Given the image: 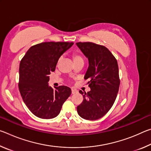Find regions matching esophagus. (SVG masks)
<instances>
[{"instance_id":"34e87169","label":"esophagus","mask_w":151,"mask_h":151,"mask_svg":"<svg viewBox=\"0 0 151 151\" xmlns=\"http://www.w3.org/2000/svg\"><path fill=\"white\" fill-rule=\"evenodd\" d=\"M71 91H72V94H75V93H76V91L74 90V89H72V90H71Z\"/></svg>"}]
</instances>
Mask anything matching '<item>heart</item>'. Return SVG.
I'll use <instances>...</instances> for the list:
<instances>
[{
  "instance_id": "b5f03b06",
  "label": "heart",
  "mask_w": 151,
  "mask_h": 151,
  "mask_svg": "<svg viewBox=\"0 0 151 151\" xmlns=\"http://www.w3.org/2000/svg\"><path fill=\"white\" fill-rule=\"evenodd\" d=\"M72 58L73 60L74 61V63H84V59L82 56L79 54L78 52H74L73 54L72 55ZM62 60V57H60L59 59L58 60V63L60 62V60Z\"/></svg>"
}]
</instances>
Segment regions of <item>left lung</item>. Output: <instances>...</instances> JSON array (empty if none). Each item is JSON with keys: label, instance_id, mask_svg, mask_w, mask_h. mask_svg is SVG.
Segmentation results:
<instances>
[{"label": "left lung", "instance_id": "obj_1", "mask_svg": "<svg viewBox=\"0 0 151 151\" xmlns=\"http://www.w3.org/2000/svg\"><path fill=\"white\" fill-rule=\"evenodd\" d=\"M88 60L85 75L91 91L83 94V101L77 106L81 118L94 121L108 112L115 101L119 92L120 79L116 58L105 47L93 42H76Z\"/></svg>", "mask_w": 151, "mask_h": 151}]
</instances>
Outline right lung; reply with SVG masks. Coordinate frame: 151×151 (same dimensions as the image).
Listing matches in <instances>:
<instances>
[{
	"label": "right lung",
	"mask_w": 151,
	"mask_h": 151,
	"mask_svg": "<svg viewBox=\"0 0 151 151\" xmlns=\"http://www.w3.org/2000/svg\"><path fill=\"white\" fill-rule=\"evenodd\" d=\"M73 42H45L30 47L20 61L19 88L22 100L32 114L50 119L60 113L70 95L66 86L53 89L48 86L49 75L55 70L58 58Z\"/></svg>",
	"instance_id": "obj_1"
}]
</instances>
